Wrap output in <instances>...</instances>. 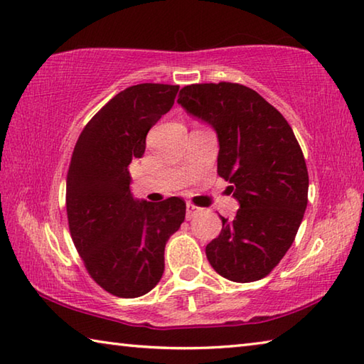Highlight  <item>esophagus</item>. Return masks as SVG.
<instances>
[{
  "label": "esophagus",
  "instance_id": "esophagus-1",
  "mask_svg": "<svg viewBox=\"0 0 364 364\" xmlns=\"http://www.w3.org/2000/svg\"><path fill=\"white\" fill-rule=\"evenodd\" d=\"M201 209L200 208H196L195 204H191V203H187V218L190 220V218H193L198 212H200Z\"/></svg>",
  "mask_w": 364,
  "mask_h": 364
}]
</instances>
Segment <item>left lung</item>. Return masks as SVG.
Returning a JSON list of instances; mask_svg holds the SVG:
<instances>
[{
	"label": "left lung",
	"instance_id": "left-lung-1",
	"mask_svg": "<svg viewBox=\"0 0 364 364\" xmlns=\"http://www.w3.org/2000/svg\"><path fill=\"white\" fill-rule=\"evenodd\" d=\"M177 102L215 129L217 173L239 203L236 217L205 245L222 277L255 282L284 258L307 205L309 176L289 122L252 88L218 82L183 87Z\"/></svg>",
	"mask_w": 364,
	"mask_h": 364
}]
</instances>
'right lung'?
Wrapping results in <instances>:
<instances>
[{
	"label": "right lung",
	"mask_w": 364,
	"mask_h": 364,
	"mask_svg": "<svg viewBox=\"0 0 364 364\" xmlns=\"http://www.w3.org/2000/svg\"><path fill=\"white\" fill-rule=\"evenodd\" d=\"M177 92L179 85L128 87L93 115L75 142L66 179L68 223L88 274L114 296L138 298L160 282L164 245L185 218L182 198L134 200L128 171Z\"/></svg>",
	"instance_id": "1"
}]
</instances>
